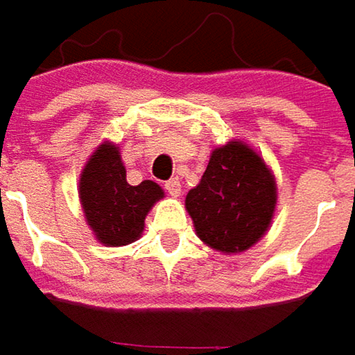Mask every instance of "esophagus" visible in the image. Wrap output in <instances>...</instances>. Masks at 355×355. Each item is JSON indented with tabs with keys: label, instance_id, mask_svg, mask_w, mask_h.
Here are the masks:
<instances>
[{
	"label": "esophagus",
	"instance_id": "34e87169",
	"mask_svg": "<svg viewBox=\"0 0 355 355\" xmlns=\"http://www.w3.org/2000/svg\"><path fill=\"white\" fill-rule=\"evenodd\" d=\"M166 189H168L169 196H173V198H178L180 193H182V184H180V180L178 178H171L166 182Z\"/></svg>",
	"mask_w": 355,
	"mask_h": 355
}]
</instances>
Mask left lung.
<instances>
[{"instance_id": "8db88e82", "label": "left lung", "mask_w": 355, "mask_h": 355, "mask_svg": "<svg viewBox=\"0 0 355 355\" xmlns=\"http://www.w3.org/2000/svg\"><path fill=\"white\" fill-rule=\"evenodd\" d=\"M277 187L266 162L243 141L211 151L200 184L186 196L198 238L222 254H239L268 232Z\"/></svg>"}]
</instances>
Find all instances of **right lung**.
<instances>
[{
	"label": "right lung",
	"instance_id": "1",
	"mask_svg": "<svg viewBox=\"0 0 355 355\" xmlns=\"http://www.w3.org/2000/svg\"><path fill=\"white\" fill-rule=\"evenodd\" d=\"M164 189L151 180L130 186L117 146L103 141L80 175V200L85 222L99 243L117 248L141 236L146 216Z\"/></svg>",
	"mask_w": 355,
	"mask_h": 355
}]
</instances>
